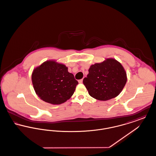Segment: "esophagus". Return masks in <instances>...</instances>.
Here are the masks:
<instances>
[{"label": "esophagus", "mask_w": 156, "mask_h": 156, "mask_svg": "<svg viewBox=\"0 0 156 156\" xmlns=\"http://www.w3.org/2000/svg\"><path fill=\"white\" fill-rule=\"evenodd\" d=\"M82 81H83V79H81V80H78V82H79V83H82Z\"/></svg>", "instance_id": "34e87169"}]
</instances>
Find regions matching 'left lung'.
<instances>
[{
    "label": "left lung",
    "instance_id": "obj_1",
    "mask_svg": "<svg viewBox=\"0 0 156 156\" xmlns=\"http://www.w3.org/2000/svg\"><path fill=\"white\" fill-rule=\"evenodd\" d=\"M83 85L90 97L99 101H108L118 96L127 82L122 65L114 58H106L89 68Z\"/></svg>",
    "mask_w": 156,
    "mask_h": 156
}]
</instances>
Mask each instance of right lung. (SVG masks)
<instances>
[{
	"instance_id": "right-lung-1",
	"label": "right lung",
	"mask_w": 156,
	"mask_h": 156,
	"mask_svg": "<svg viewBox=\"0 0 156 156\" xmlns=\"http://www.w3.org/2000/svg\"><path fill=\"white\" fill-rule=\"evenodd\" d=\"M31 81L37 96L52 105L66 102L73 96L78 84L66 65L55 60L46 61L35 68Z\"/></svg>"
}]
</instances>
